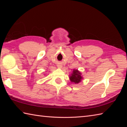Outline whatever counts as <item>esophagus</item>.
Masks as SVG:
<instances>
[{
  "label": "esophagus",
  "instance_id": "esophagus-1",
  "mask_svg": "<svg viewBox=\"0 0 127 127\" xmlns=\"http://www.w3.org/2000/svg\"><path fill=\"white\" fill-rule=\"evenodd\" d=\"M62 66L61 65H58V68H61Z\"/></svg>",
  "mask_w": 127,
  "mask_h": 127
}]
</instances>
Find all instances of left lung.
I'll list each match as a JSON object with an SVG mask.
<instances>
[{
    "mask_svg": "<svg viewBox=\"0 0 127 127\" xmlns=\"http://www.w3.org/2000/svg\"><path fill=\"white\" fill-rule=\"evenodd\" d=\"M83 79L81 72H80L77 69H73L72 72L69 75V79L72 83L75 84L79 83Z\"/></svg>",
    "mask_w": 127,
    "mask_h": 127,
    "instance_id": "1",
    "label": "left lung"
}]
</instances>
